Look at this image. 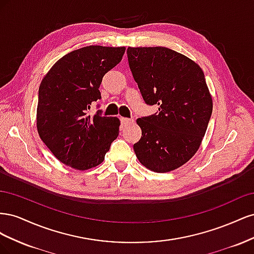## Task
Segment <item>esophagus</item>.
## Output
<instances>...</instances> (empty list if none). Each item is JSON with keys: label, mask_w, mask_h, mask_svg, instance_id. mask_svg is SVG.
Masks as SVG:
<instances>
[{"label": "esophagus", "mask_w": 254, "mask_h": 254, "mask_svg": "<svg viewBox=\"0 0 254 254\" xmlns=\"http://www.w3.org/2000/svg\"><path fill=\"white\" fill-rule=\"evenodd\" d=\"M121 123H122V126H128V125H131L134 123V120L133 119H127V118H121Z\"/></svg>", "instance_id": "1"}]
</instances>
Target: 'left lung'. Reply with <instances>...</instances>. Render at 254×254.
<instances>
[{"label":"left lung","mask_w":254,"mask_h":254,"mask_svg":"<svg viewBox=\"0 0 254 254\" xmlns=\"http://www.w3.org/2000/svg\"><path fill=\"white\" fill-rule=\"evenodd\" d=\"M129 67L147 105L159 111L136 120L142 129L133 149L140 163L156 173L176 170L200 147L213 101L195 61L163 47L128 48Z\"/></svg>","instance_id":"left-lung-1"}]
</instances>
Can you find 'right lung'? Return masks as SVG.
Listing matches in <instances>:
<instances>
[{
	"mask_svg": "<svg viewBox=\"0 0 254 254\" xmlns=\"http://www.w3.org/2000/svg\"><path fill=\"white\" fill-rule=\"evenodd\" d=\"M126 48L90 45L66 54L44 76L37 106V130L60 162L78 171L101 164L120 131V120L93 117L104 75L122 60Z\"/></svg>",
	"mask_w": 254,
	"mask_h": 254,
	"instance_id": "right-lung-1",
	"label": "right lung"
}]
</instances>
